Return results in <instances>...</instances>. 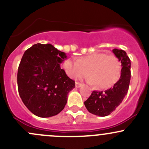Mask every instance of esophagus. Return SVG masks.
I'll return each instance as SVG.
<instances>
[{"label":"esophagus","instance_id":"1","mask_svg":"<svg viewBox=\"0 0 149 149\" xmlns=\"http://www.w3.org/2000/svg\"><path fill=\"white\" fill-rule=\"evenodd\" d=\"M82 86L81 84L79 83V82H76V88H79V87H81Z\"/></svg>","mask_w":149,"mask_h":149}]
</instances>
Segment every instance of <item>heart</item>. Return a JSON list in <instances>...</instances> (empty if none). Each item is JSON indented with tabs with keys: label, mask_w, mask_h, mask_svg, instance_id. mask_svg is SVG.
<instances>
[{
	"label": "heart",
	"mask_w": 149,
	"mask_h": 149,
	"mask_svg": "<svg viewBox=\"0 0 149 149\" xmlns=\"http://www.w3.org/2000/svg\"><path fill=\"white\" fill-rule=\"evenodd\" d=\"M63 68L68 76L73 79L83 78L88 72L89 83L106 89L113 86L119 80L122 65L115 55L94 52L81 57L76 61L67 59L64 62Z\"/></svg>",
	"instance_id": "heart-1"
}]
</instances>
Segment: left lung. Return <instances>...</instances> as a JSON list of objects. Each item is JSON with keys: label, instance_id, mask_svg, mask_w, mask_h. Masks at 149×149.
Instances as JSON below:
<instances>
[{"label": "left lung", "instance_id": "obj_1", "mask_svg": "<svg viewBox=\"0 0 149 149\" xmlns=\"http://www.w3.org/2000/svg\"><path fill=\"white\" fill-rule=\"evenodd\" d=\"M115 56L122 63L120 78L116 84L104 91H94L84 104L87 110L93 115L104 117L110 115L119 106L127 94L130 81V58L125 51L114 49Z\"/></svg>", "mask_w": 149, "mask_h": 149}]
</instances>
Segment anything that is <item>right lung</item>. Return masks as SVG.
Returning <instances> with one entry per match:
<instances>
[{"label": "right lung", "instance_id": "right-lung-1", "mask_svg": "<svg viewBox=\"0 0 149 149\" xmlns=\"http://www.w3.org/2000/svg\"><path fill=\"white\" fill-rule=\"evenodd\" d=\"M65 53L50 44L34 45L25 51L17 73L19 96L34 115L49 118L65 107L75 81L61 69Z\"/></svg>", "mask_w": 149, "mask_h": 149}]
</instances>
